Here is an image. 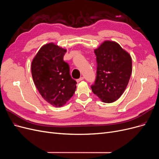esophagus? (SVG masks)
Returning <instances> with one entry per match:
<instances>
[{
  "label": "esophagus",
  "instance_id": "obj_1",
  "mask_svg": "<svg viewBox=\"0 0 159 159\" xmlns=\"http://www.w3.org/2000/svg\"><path fill=\"white\" fill-rule=\"evenodd\" d=\"M83 79H84V77H83V76H82V77H80V79L76 80V82H77V83H79V82H80V81H81V80H83Z\"/></svg>",
  "mask_w": 159,
  "mask_h": 159
}]
</instances>
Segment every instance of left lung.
<instances>
[{"label": "left lung", "mask_w": 159, "mask_h": 159, "mask_svg": "<svg viewBox=\"0 0 159 159\" xmlns=\"http://www.w3.org/2000/svg\"><path fill=\"white\" fill-rule=\"evenodd\" d=\"M97 71L92 90L105 103H111L124 93L132 72L131 55L116 42L105 41L94 49Z\"/></svg>", "instance_id": "obj_1"}]
</instances>
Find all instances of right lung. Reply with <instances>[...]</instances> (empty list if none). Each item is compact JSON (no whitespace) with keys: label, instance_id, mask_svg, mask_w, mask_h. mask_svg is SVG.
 Wrapping results in <instances>:
<instances>
[{"label":"right lung","instance_id":"right-lung-1","mask_svg":"<svg viewBox=\"0 0 159 159\" xmlns=\"http://www.w3.org/2000/svg\"><path fill=\"white\" fill-rule=\"evenodd\" d=\"M66 50L53 43L43 45L32 62L34 84L43 98L55 107H62L75 93L76 82L63 60Z\"/></svg>","mask_w":159,"mask_h":159}]
</instances>
